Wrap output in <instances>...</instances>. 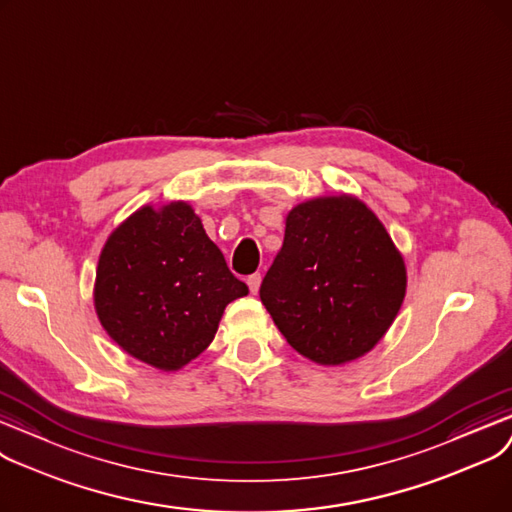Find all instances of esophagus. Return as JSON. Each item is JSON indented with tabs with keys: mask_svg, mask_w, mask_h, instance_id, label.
<instances>
[{
	"mask_svg": "<svg viewBox=\"0 0 512 512\" xmlns=\"http://www.w3.org/2000/svg\"><path fill=\"white\" fill-rule=\"evenodd\" d=\"M260 283H262V275H260V273H254V275L248 277V287H250L252 294H258Z\"/></svg>",
	"mask_w": 512,
	"mask_h": 512,
	"instance_id": "1",
	"label": "esophagus"
}]
</instances>
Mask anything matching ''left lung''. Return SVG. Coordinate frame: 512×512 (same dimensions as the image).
Instances as JSON below:
<instances>
[{
	"label": "left lung",
	"mask_w": 512,
	"mask_h": 512,
	"mask_svg": "<svg viewBox=\"0 0 512 512\" xmlns=\"http://www.w3.org/2000/svg\"><path fill=\"white\" fill-rule=\"evenodd\" d=\"M404 294L406 269L392 237L350 196L291 210L260 285L287 344L319 364L367 354L394 323Z\"/></svg>",
	"instance_id": "1"
}]
</instances>
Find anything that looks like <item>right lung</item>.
I'll return each instance as SVG.
<instances>
[{
    "label": "right lung",
    "mask_w": 512,
    "mask_h": 512,
    "mask_svg": "<svg viewBox=\"0 0 512 512\" xmlns=\"http://www.w3.org/2000/svg\"><path fill=\"white\" fill-rule=\"evenodd\" d=\"M248 294L185 202L145 206L106 241L95 310L114 342L160 371H177L214 339L225 306Z\"/></svg>",
    "instance_id": "add662e5"
}]
</instances>
